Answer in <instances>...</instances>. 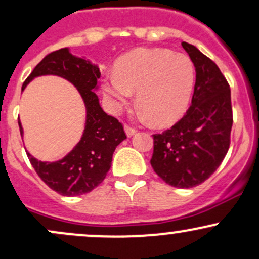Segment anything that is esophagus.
Listing matches in <instances>:
<instances>
[{
    "label": "esophagus",
    "instance_id": "obj_1",
    "mask_svg": "<svg viewBox=\"0 0 259 259\" xmlns=\"http://www.w3.org/2000/svg\"><path fill=\"white\" fill-rule=\"evenodd\" d=\"M124 130H125V134H126L127 138H130V136H133L136 133L135 129H133V127L127 126V125H125L124 126Z\"/></svg>",
    "mask_w": 259,
    "mask_h": 259
}]
</instances>
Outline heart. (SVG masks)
Instances as JSON below:
<instances>
[{
  "instance_id": "b5f03b06",
  "label": "heart",
  "mask_w": 259,
  "mask_h": 259,
  "mask_svg": "<svg viewBox=\"0 0 259 259\" xmlns=\"http://www.w3.org/2000/svg\"><path fill=\"white\" fill-rule=\"evenodd\" d=\"M195 72L184 54L167 49H138L121 56L114 75L106 76L102 88L113 112L119 113L136 92L140 115L157 126L176 123L188 109Z\"/></svg>"
}]
</instances>
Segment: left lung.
Segmentation results:
<instances>
[{"label": "left lung", "mask_w": 259, "mask_h": 259, "mask_svg": "<svg viewBox=\"0 0 259 259\" xmlns=\"http://www.w3.org/2000/svg\"><path fill=\"white\" fill-rule=\"evenodd\" d=\"M195 67L192 106L163 134L153 135V171L169 186L193 188L220 166L230 146L232 126L230 86L215 62L183 41Z\"/></svg>", "instance_id": "left-lung-1"}]
</instances>
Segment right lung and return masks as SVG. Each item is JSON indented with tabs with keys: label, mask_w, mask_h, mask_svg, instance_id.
I'll list each match as a JSON object with an SVG mask.
<instances>
[{
	"label": "right lung",
	"mask_w": 259,
	"mask_h": 259,
	"mask_svg": "<svg viewBox=\"0 0 259 259\" xmlns=\"http://www.w3.org/2000/svg\"><path fill=\"white\" fill-rule=\"evenodd\" d=\"M40 76H59L77 88L86 109V121L78 143L60 160L39 161L28 151L27 155L39 177L51 189L64 197L86 194L106 178L116 146L126 139L123 125L102 109L96 93L101 71L90 59L73 55L70 48L54 51L36 65L22 91ZM18 124L23 139L21 120Z\"/></svg>",
	"instance_id": "obj_1"
}]
</instances>
